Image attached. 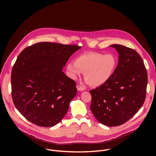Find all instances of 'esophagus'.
Listing matches in <instances>:
<instances>
[{"instance_id": "1", "label": "esophagus", "mask_w": 156, "mask_h": 156, "mask_svg": "<svg viewBox=\"0 0 156 156\" xmlns=\"http://www.w3.org/2000/svg\"><path fill=\"white\" fill-rule=\"evenodd\" d=\"M76 88H77V90H78V91H83V90H84V87L82 86H81V85H80V84H77V85H76Z\"/></svg>"}]
</instances>
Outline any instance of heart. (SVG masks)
<instances>
[{
	"label": "heart",
	"instance_id": "heart-1",
	"mask_svg": "<svg viewBox=\"0 0 156 156\" xmlns=\"http://www.w3.org/2000/svg\"><path fill=\"white\" fill-rule=\"evenodd\" d=\"M117 60L112 54L87 53L78 56L75 62L66 65L69 75L76 79L84 72L87 82L92 86H99L107 83L115 73Z\"/></svg>",
	"mask_w": 156,
	"mask_h": 156
}]
</instances>
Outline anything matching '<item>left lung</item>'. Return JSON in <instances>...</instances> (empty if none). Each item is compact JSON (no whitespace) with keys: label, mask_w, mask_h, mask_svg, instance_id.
I'll return each instance as SVG.
<instances>
[{"label":"left lung","mask_w":156,"mask_h":156,"mask_svg":"<svg viewBox=\"0 0 156 156\" xmlns=\"http://www.w3.org/2000/svg\"><path fill=\"white\" fill-rule=\"evenodd\" d=\"M110 47L119 53V63L112 78L90 91V108L99 123L116 126L131 119L144 104L147 73L135 50L119 44Z\"/></svg>","instance_id":"obj_1"}]
</instances>
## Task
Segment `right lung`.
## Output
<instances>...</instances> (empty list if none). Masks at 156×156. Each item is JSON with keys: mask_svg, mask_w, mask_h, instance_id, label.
<instances>
[{"mask_svg": "<svg viewBox=\"0 0 156 156\" xmlns=\"http://www.w3.org/2000/svg\"><path fill=\"white\" fill-rule=\"evenodd\" d=\"M81 46L41 42L18 55L11 75L12 97L27 120L40 126L57 125L76 95V82L62 72L70 57Z\"/></svg>", "mask_w": 156, "mask_h": 156, "instance_id": "1", "label": "right lung"}]
</instances>
